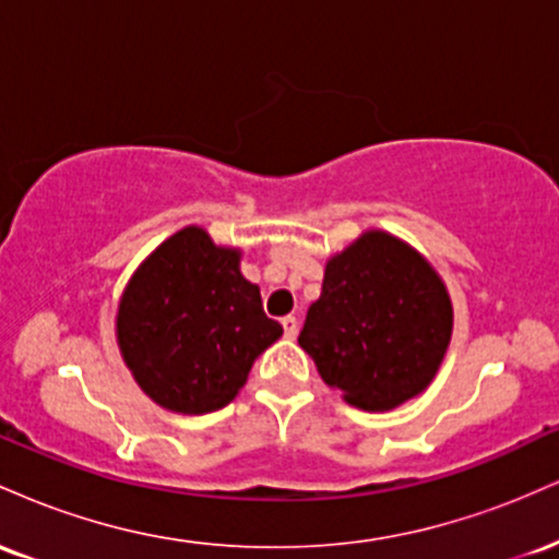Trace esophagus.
<instances>
[{"mask_svg": "<svg viewBox=\"0 0 559 559\" xmlns=\"http://www.w3.org/2000/svg\"><path fill=\"white\" fill-rule=\"evenodd\" d=\"M281 325H284V333H286V338H294L299 333V320L294 318V316H286V318H281Z\"/></svg>", "mask_w": 559, "mask_h": 559, "instance_id": "1", "label": "esophagus"}]
</instances>
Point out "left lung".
I'll return each instance as SVG.
<instances>
[{
	"label": "left lung",
	"mask_w": 559,
	"mask_h": 559,
	"mask_svg": "<svg viewBox=\"0 0 559 559\" xmlns=\"http://www.w3.org/2000/svg\"><path fill=\"white\" fill-rule=\"evenodd\" d=\"M452 336V301L407 243L368 230L325 265L299 346L355 407L381 413L431 383Z\"/></svg>",
	"instance_id": "obj_1"
}]
</instances>
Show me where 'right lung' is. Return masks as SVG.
Instances as JSON below:
<instances>
[{
  "label": "right lung",
  "instance_id": "right-lung-1",
  "mask_svg": "<svg viewBox=\"0 0 559 559\" xmlns=\"http://www.w3.org/2000/svg\"><path fill=\"white\" fill-rule=\"evenodd\" d=\"M281 333L260 288L241 275L239 252L215 247L197 226L159 243L118 310V344L136 383L186 415L226 407Z\"/></svg>",
  "mask_w": 559,
  "mask_h": 559
}]
</instances>
